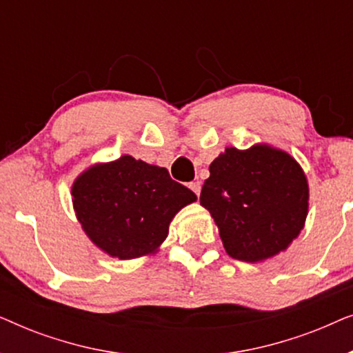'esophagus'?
<instances>
[{
    "mask_svg": "<svg viewBox=\"0 0 353 353\" xmlns=\"http://www.w3.org/2000/svg\"><path fill=\"white\" fill-rule=\"evenodd\" d=\"M190 188H191V191L194 192L196 196L201 194V183H199V181H192V183H190Z\"/></svg>",
    "mask_w": 353,
    "mask_h": 353,
    "instance_id": "1",
    "label": "esophagus"
}]
</instances>
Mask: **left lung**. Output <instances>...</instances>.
<instances>
[{
    "instance_id": "1",
    "label": "left lung",
    "mask_w": 353,
    "mask_h": 353,
    "mask_svg": "<svg viewBox=\"0 0 353 353\" xmlns=\"http://www.w3.org/2000/svg\"><path fill=\"white\" fill-rule=\"evenodd\" d=\"M209 172L201 205L210 212L230 257L265 262L301 234L310 190L305 172L291 154L268 143L226 148Z\"/></svg>"
}]
</instances>
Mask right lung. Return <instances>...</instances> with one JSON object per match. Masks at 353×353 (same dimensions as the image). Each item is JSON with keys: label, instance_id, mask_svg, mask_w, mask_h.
<instances>
[{"label": "right lung", "instance_id": "obj_1", "mask_svg": "<svg viewBox=\"0 0 353 353\" xmlns=\"http://www.w3.org/2000/svg\"><path fill=\"white\" fill-rule=\"evenodd\" d=\"M197 201L168 170L125 156L85 168L72 183V204L88 239L109 257L132 260L161 250L168 226Z\"/></svg>", "mask_w": 353, "mask_h": 353}]
</instances>
